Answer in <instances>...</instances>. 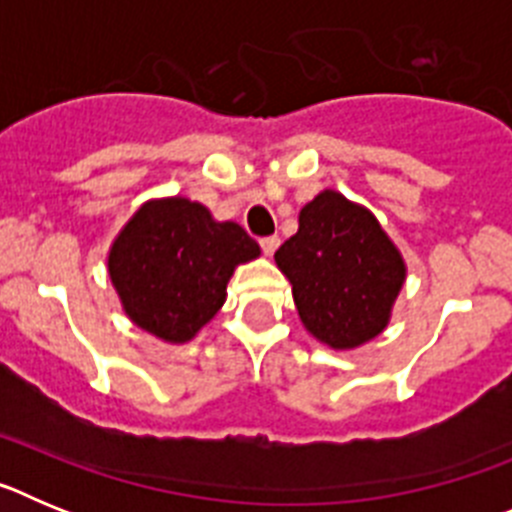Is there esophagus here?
Wrapping results in <instances>:
<instances>
[{
    "instance_id": "esophagus-1",
    "label": "esophagus",
    "mask_w": 512,
    "mask_h": 512,
    "mask_svg": "<svg viewBox=\"0 0 512 512\" xmlns=\"http://www.w3.org/2000/svg\"><path fill=\"white\" fill-rule=\"evenodd\" d=\"M259 246H261V251L266 253V256H271V253L279 248V235H264V238L259 241Z\"/></svg>"
}]
</instances>
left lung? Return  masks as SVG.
Masks as SVG:
<instances>
[{"instance_id":"8db88e82","label":"left lung","mask_w":512,"mask_h":512,"mask_svg":"<svg viewBox=\"0 0 512 512\" xmlns=\"http://www.w3.org/2000/svg\"><path fill=\"white\" fill-rule=\"evenodd\" d=\"M305 328L330 348L379 336L405 282V264L377 217L325 189L300 212L297 233L274 253Z\"/></svg>"}]
</instances>
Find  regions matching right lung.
<instances>
[{"mask_svg":"<svg viewBox=\"0 0 512 512\" xmlns=\"http://www.w3.org/2000/svg\"><path fill=\"white\" fill-rule=\"evenodd\" d=\"M259 243L235 223H215L184 197L148 202L112 243L110 279L138 328L184 343L225 302L233 269L259 256Z\"/></svg>","mask_w":512,"mask_h":512,"instance_id":"1","label":"right lung"}]
</instances>
